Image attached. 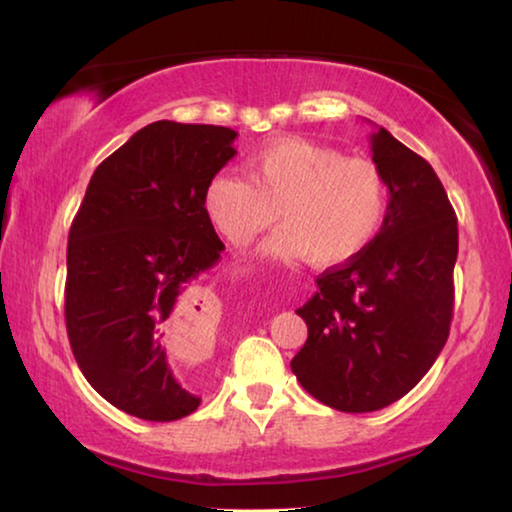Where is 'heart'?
Here are the masks:
<instances>
[{"instance_id":"obj_1","label":"heart","mask_w":512,"mask_h":512,"mask_svg":"<svg viewBox=\"0 0 512 512\" xmlns=\"http://www.w3.org/2000/svg\"><path fill=\"white\" fill-rule=\"evenodd\" d=\"M247 178L217 171L203 187V212L222 238L240 247L277 219L283 229L267 254L343 265L373 245L389 217L391 185L364 157L304 137H277L247 155Z\"/></svg>"}]
</instances>
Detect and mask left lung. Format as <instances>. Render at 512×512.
<instances>
[{"mask_svg": "<svg viewBox=\"0 0 512 512\" xmlns=\"http://www.w3.org/2000/svg\"><path fill=\"white\" fill-rule=\"evenodd\" d=\"M371 151L391 185L387 224L364 254L316 279L297 309L309 338L290 361L313 398L352 414L396 403L435 364L458 258V217L435 169L384 128Z\"/></svg>", "mask_w": 512, "mask_h": 512, "instance_id": "8db88e82", "label": "left lung"}]
</instances>
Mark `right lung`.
I'll return each mask as SVG.
<instances>
[{
    "label": "right lung",
    "instance_id": "1",
    "mask_svg": "<svg viewBox=\"0 0 512 512\" xmlns=\"http://www.w3.org/2000/svg\"><path fill=\"white\" fill-rule=\"evenodd\" d=\"M222 125L155 121L93 171L68 233L66 329L86 382L146 421H176L201 398L167 355L208 325L199 277L224 242L203 187L235 155Z\"/></svg>",
    "mask_w": 512,
    "mask_h": 512
}]
</instances>
